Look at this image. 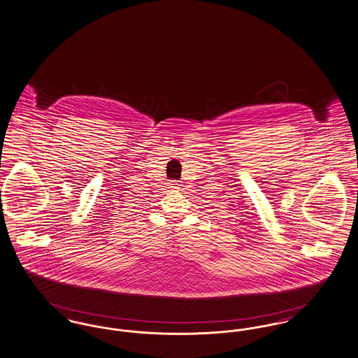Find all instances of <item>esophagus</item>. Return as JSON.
Returning a JSON list of instances; mask_svg holds the SVG:
<instances>
[{"mask_svg":"<svg viewBox=\"0 0 358 358\" xmlns=\"http://www.w3.org/2000/svg\"><path fill=\"white\" fill-rule=\"evenodd\" d=\"M169 187H171V189H180V182L171 181V182H169Z\"/></svg>","mask_w":358,"mask_h":358,"instance_id":"obj_1","label":"esophagus"}]
</instances>
